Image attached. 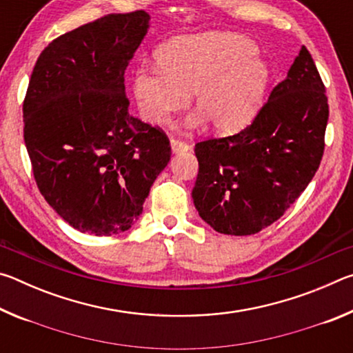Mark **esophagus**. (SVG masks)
<instances>
[{
  "mask_svg": "<svg viewBox=\"0 0 353 353\" xmlns=\"http://www.w3.org/2000/svg\"><path fill=\"white\" fill-rule=\"evenodd\" d=\"M170 145H171V151H172V154L185 152V151H188V149H190V145H187V143H185V141H182V140H177V139H171Z\"/></svg>",
  "mask_w": 353,
  "mask_h": 353,
  "instance_id": "obj_1",
  "label": "esophagus"
}]
</instances>
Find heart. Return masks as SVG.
Masks as SVG:
<instances>
[{
    "label": "heart",
    "mask_w": 353,
    "mask_h": 353,
    "mask_svg": "<svg viewBox=\"0 0 353 353\" xmlns=\"http://www.w3.org/2000/svg\"><path fill=\"white\" fill-rule=\"evenodd\" d=\"M259 46L238 34L181 37L157 51L159 65L139 67L132 92L143 121L160 126L190 103L198 107L188 128L208 121L232 134L252 121L271 82V70L256 56Z\"/></svg>",
    "instance_id": "heart-1"
}]
</instances>
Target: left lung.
I'll return each instance as SVG.
<instances>
[{
	"label": "left lung",
	"instance_id": "obj_1",
	"mask_svg": "<svg viewBox=\"0 0 353 353\" xmlns=\"http://www.w3.org/2000/svg\"><path fill=\"white\" fill-rule=\"evenodd\" d=\"M328 119L325 87L302 46L252 124L225 139L199 141L193 202L224 235H252L294 202L319 168Z\"/></svg>",
	"mask_w": 353,
	"mask_h": 353
}]
</instances>
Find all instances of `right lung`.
<instances>
[{
    "label": "right lung",
    "mask_w": 353,
    "mask_h": 353,
    "mask_svg": "<svg viewBox=\"0 0 353 353\" xmlns=\"http://www.w3.org/2000/svg\"><path fill=\"white\" fill-rule=\"evenodd\" d=\"M145 10L110 14L52 40L23 103L25 143L48 204L82 234L129 230L171 157L162 130L129 113L124 71Z\"/></svg>",
    "instance_id": "obj_1"
}]
</instances>
